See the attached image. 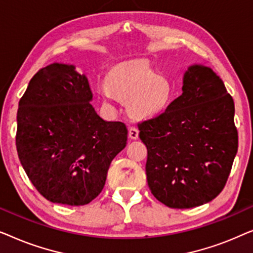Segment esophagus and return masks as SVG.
Masks as SVG:
<instances>
[{
    "label": "esophagus",
    "mask_w": 253,
    "mask_h": 253,
    "mask_svg": "<svg viewBox=\"0 0 253 253\" xmlns=\"http://www.w3.org/2000/svg\"><path fill=\"white\" fill-rule=\"evenodd\" d=\"M127 136H129L130 139H138V136H139V131L136 127H130L129 132H127Z\"/></svg>",
    "instance_id": "obj_1"
}]
</instances>
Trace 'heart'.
I'll list each match as a JSON object with an SVG mask.
<instances>
[{
    "label": "heart",
    "instance_id": "obj_1",
    "mask_svg": "<svg viewBox=\"0 0 253 253\" xmlns=\"http://www.w3.org/2000/svg\"><path fill=\"white\" fill-rule=\"evenodd\" d=\"M98 92L106 102H113L115 96L126 100L127 113L137 120L159 116L168 108L174 95L170 82L140 61L113 68L106 83L98 86Z\"/></svg>",
    "mask_w": 253,
    "mask_h": 253
}]
</instances>
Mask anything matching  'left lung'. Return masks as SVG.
<instances>
[{
  "label": "left lung",
  "mask_w": 253,
  "mask_h": 253,
  "mask_svg": "<svg viewBox=\"0 0 253 253\" xmlns=\"http://www.w3.org/2000/svg\"><path fill=\"white\" fill-rule=\"evenodd\" d=\"M183 93L165 113L138 124L147 147L151 192L171 209L211 202L226 185L238 147L235 105L212 69L192 64Z\"/></svg>",
  "instance_id": "1"
}]
</instances>
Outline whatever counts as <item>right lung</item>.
I'll use <instances>...</instances> for the list:
<instances>
[{
	"mask_svg": "<svg viewBox=\"0 0 253 253\" xmlns=\"http://www.w3.org/2000/svg\"><path fill=\"white\" fill-rule=\"evenodd\" d=\"M86 76L51 63L19 100L16 146L30 181L47 200L81 206L102 191L113 159L126 147L122 122L102 120Z\"/></svg>",
	"mask_w": 253,
	"mask_h": 253,
	"instance_id": "right-lung-1",
	"label": "right lung"
}]
</instances>
